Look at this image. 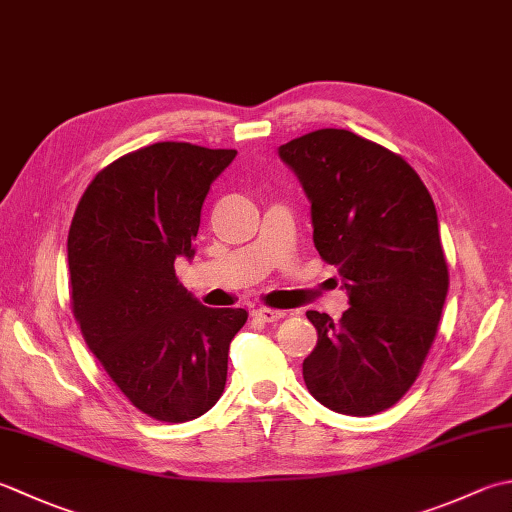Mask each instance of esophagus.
I'll return each instance as SVG.
<instances>
[{"mask_svg": "<svg viewBox=\"0 0 512 512\" xmlns=\"http://www.w3.org/2000/svg\"><path fill=\"white\" fill-rule=\"evenodd\" d=\"M255 317L262 319L266 324H273V322H279V319H284L286 313L284 310H273V308H257Z\"/></svg>", "mask_w": 512, "mask_h": 512, "instance_id": "obj_1", "label": "esophagus"}]
</instances>
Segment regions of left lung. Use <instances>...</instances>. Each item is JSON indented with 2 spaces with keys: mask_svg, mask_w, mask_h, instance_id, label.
I'll list each match as a JSON object with an SVG mask.
<instances>
[{
  "mask_svg": "<svg viewBox=\"0 0 512 512\" xmlns=\"http://www.w3.org/2000/svg\"><path fill=\"white\" fill-rule=\"evenodd\" d=\"M277 153L304 188L315 248L350 304L339 322L306 313L317 346L304 382L335 413H382L413 386L446 302L433 197L402 157L350 130H315Z\"/></svg>",
  "mask_w": 512,
  "mask_h": 512,
  "instance_id": "8db88e82",
  "label": "left lung"
}]
</instances>
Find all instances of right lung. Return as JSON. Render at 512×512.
<instances>
[{"label": "right lung", "instance_id": "right-lung-1", "mask_svg": "<svg viewBox=\"0 0 512 512\" xmlns=\"http://www.w3.org/2000/svg\"><path fill=\"white\" fill-rule=\"evenodd\" d=\"M237 150L159 142L124 155L68 230L73 310L88 348L142 413L190 422L217 404L244 308H208L175 275L195 257L204 199Z\"/></svg>", "mask_w": 512, "mask_h": 512}]
</instances>
